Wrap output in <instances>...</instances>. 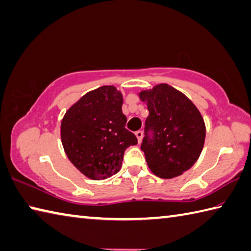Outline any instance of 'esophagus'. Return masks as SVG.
<instances>
[{
    "instance_id": "1",
    "label": "esophagus",
    "mask_w": 251,
    "mask_h": 251,
    "mask_svg": "<svg viewBox=\"0 0 251 251\" xmlns=\"http://www.w3.org/2000/svg\"><path fill=\"white\" fill-rule=\"evenodd\" d=\"M135 135H136V137H137V139H138V143L140 144V141H141V138H143V131H141V130H138V131H136V133H135Z\"/></svg>"
}]
</instances>
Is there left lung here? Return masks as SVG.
Wrapping results in <instances>:
<instances>
[{
  "instance_id": "obj_1",
  "label": "left lung",
  "mask_w": 251,
  "mask_h": 251,
  "mask_svg": "<svg viewBox=\"0 0 251 251\" xmlns=\"http://www.w3.org/2000/svg\"><path fill=\"white\" fill-rule=\"evenodd\" d=\"M149 115L140 148L154 175L172 179L189 170L202 152L205 124L201 113L185 95L161 83L139 93Z\"/></svg>"
}]
</instances>
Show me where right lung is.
Listing matches in <instances>:
<instances>
[{"mask_svg":"<svg viewBox=\"0 0 251 251\" xmlns=\"http://www.w3.org/2000/svg\"><path fill=\"white\" fill-rule=\"evenodd\" d=\"M123 97L115 86L104 85L83 95L65 114L61 141L74 166L92 180H104L120 171L124 152L137 145L125 128Z\"/></svg>","mask_w":251,"mask_h":251,"instance_id":"obj_1","label":"right lung"}]
</instances>
